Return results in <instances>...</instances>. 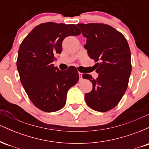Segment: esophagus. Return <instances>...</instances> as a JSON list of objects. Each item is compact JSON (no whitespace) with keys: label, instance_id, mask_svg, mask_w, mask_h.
I'll list each match as a JSON object with an SVG mask.
<instances>
[{"label":"esophagus","instance_id":"1","mask_svg":"<svg viewBox=\"0 0 149 149\" xmlns=\"http://www.w3.org/2000/svg\"><path fill=\"white\" fill-rule=\"evenodd\" d=\"M82 76H83V73H80L79 72V77H80V80H82L83 79V77H82Z\"/></svg>","mask_w":149,"mask_h":149}]
</instances>
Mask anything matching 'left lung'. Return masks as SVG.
I'll use <instances>...</instances> for the list:
<instances>
[{
  "instance_id": "8db88e82",
  "label": "left lung",
  "mask_w": 149,
  "mask_h": 149,
  "mask_svg": "<svg viewBox=\"0 0 149 149\" xmlns=\"http://www.w3.org/2000/svg\"><path fill=\"white\" fill-rule=\"evenodd\" d=\"M87 38L84 47L90 57L97 62V79L90 74L83 78L92 82V91L85 100L91 109L106 112L119 103L127 90L132 71L131 54L127 40L122 33L109 25L78 24Z\"/></svg>"
}]
</instances>
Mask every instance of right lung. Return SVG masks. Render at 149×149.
Instances as JSON below:
<instances>
[{"label": "right lung", "instance_id": "1", "mask_svg": "<svg viewBox=\"0 0 149 149\" xmlns=\"http://www.w3.org/2000/svg\"><path fill=\"white\" fill-rule=\"evenodd\" d=\"M80 34L75 24L47 22L36 26L20 45L17 61L20 80L32 103L43 111L62 109L68 90L78 83L76 67L60 71L52 62L61 52L65 38Z\"/></svg>", "mask_w": 149, "mask_h": 149}]
</instances>
